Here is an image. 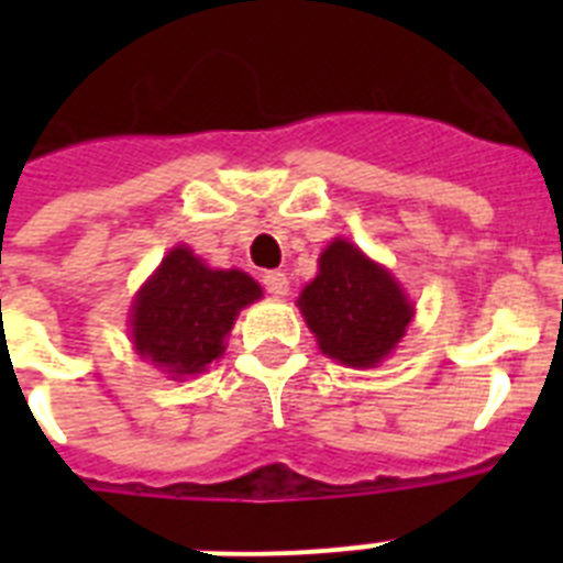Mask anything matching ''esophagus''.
<instances>
[{
    "instance_id": "obj_1",
    "label": "esophagus",
    "mask_w": 563,
    "mask_h": 563,
    "mask_svg": "<svg viewBox=\"0 0 563 563\" xmlns=\"http://www.w3.org/2000/svg\"><path fill=\"white\" fill-rule=\"evenodd\" d=\"M262 285H265V290L271 292V296H287V276L282 271H267L265 276H262Z\"/></svg>"
}]
</instances>
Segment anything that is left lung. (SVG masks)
Returning <instances> with one entry per match:
<instances>
[{
    "instance_id": "obj_1",
    "label": "left lung",
    "mask_w": 563,
    "mask_h": 563,
    "mask_svg": "<svg viewBox=\"0 0 563 563\" xmlns=\"http://www.w3.org/2000/svg\"><path fill=\"white\" fill-rule=\"evenodd\" d=\"M298 310L332 361L355 369L391 355L415 318L395 276L346 239H332L318 258V276L298 296Z\"/></svg>"
}]
</instances>
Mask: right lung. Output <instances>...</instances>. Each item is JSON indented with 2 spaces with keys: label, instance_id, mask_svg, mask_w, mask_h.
Segmentation results:
<instances>
[{
  "label": "right lung",
  "instance_id": "1",
  "mask_svg": "<svg viewBox=\"0 0 563 563\" xmlns=\"http://www.w3.org/2000/svg\"><path fill=\"white\" fill-rule=\"evenodd\" d=\"M258 298L262 287L247 273L211 271L177 245L134 296V350L172 380L200 375L225 352L239 310Z\"/></svg>",
  "mask_w": 563,
  "mask_h": 563
}]
</instances>
